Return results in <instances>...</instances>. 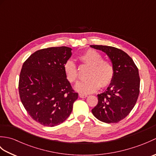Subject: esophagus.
Masks as SVG:
<instances>
[{
  "mask_svg": "<svg viewBox=\"0 0 156 156\" xmlns=\"http://www.w3.org/2000/svg\"><path fill=\"white\" fill-rule=\"evenodd\" d=\"M79 97H80L82 98H83L87 97V94H79Z\"/></svg>",
  "mask_w": 156,
  "mask_h": 156,
  "instance_id": "1",
  "label": "esophagus"
}]
</instances>
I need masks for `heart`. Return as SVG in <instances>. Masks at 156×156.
<instances>
[{"mask_svg":"<svg viewBox=\"0 0 156 156\" xmlns=\"http://www.w3.org/2000/svg\"><path fill=\"white\" fill-rule=\"evenodd\" d=\"M82 64L89 66L87 80L78 82L76 86V90L82 94H90L98 90L99 88L108 87L113 80L114 66L111 62L103 59L100 53L94 49H88L78 57ZM66 79L70 83L78 80L77 66L72 60H68L64 65Z\"/></svg>","mask_w":156,"mask_h":156,"instance_id":"heart-1","label":"heart"}]
</instances>
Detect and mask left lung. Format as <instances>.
<instances>
[{
    "label": "left lung",
    "instance_id": "left-lung-1",
    "mask_svg": "<svg viewBox=\"0 0 156 156\" xmlns=\"http://www.w3.org/2000/svg\"><path fill=\"white\" fill-rule=\"evenodd\" d=\"M107 54L114 66L113 80L107 90L98 94V104L92 109L102 122L115 123L125 119L136 104L140 94V78L132 58L120 49L107 45H90Z\"/></svg>",
    "mask_w": 156,
    "mask_h": 156
}]
</instances>
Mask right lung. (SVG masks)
I'll return each mask as SVG.
<instances>
[{"mask_svg":"<svg viewBox=\"0 0 156 156\" xmlns=\"http://www.w3.org/2000/svg\"><path fill=\"white\" fill-rule=\"evenodd\" d=\"M71 50L66 46L39 49L22 66L19 81L20 99L30 117L46 127L64 122L78 97L64 71Z\"/></svg>","mask_w":156,"mask_h":156,"instance_id":"1","label":"right lung"}]
</instances>
